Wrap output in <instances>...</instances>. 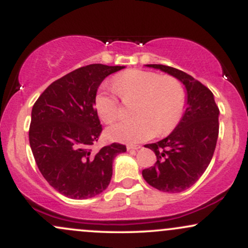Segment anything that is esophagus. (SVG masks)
Wrapping results in <instances>:
<instances>
[{"instance_id": "1", "label": "esophagus", "mask_w": 248, "mask_h": 248, "mask_svg": "<svg viewBox=\"0 0 248 248\" xmlns=\"http://www.w3.org/2000/svg\"><path fill=\"white\" fill-rule=\"evenodd\" d=\"M140 146H134V144H128L127 146V150L128 152H129V150H138V149H140Z\"/></svg>"}]
</instances>
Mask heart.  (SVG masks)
<instances>
[{"instance_id":"b5f03b06","label":"heart","mask_w":248,"mask_h":248,"mask_svg":"<svg viewBox=\"0 0 248 248\" xmlns=\"http://www.w3.org/2000/svg\"><path fill=\"white\" fill-rule=\"evenodd\" d=\"M114 88L124 102L136 101L132 121H120L108 127L109 140L124 143H139L166 133L175 126L183 114L186 92L172 77H162L149 71L134 70L115 79ZM94 106L104 122L115 121L120 110L113 90L104 88L96 93Z\"/></svg>"}]
</instances>
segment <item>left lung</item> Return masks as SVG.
Wrapping results in <instances>:
<instances>
[{
  "label": "left lung",
  "instance_id": "obj_1",
  "mask_svg": "<svg viewBox=\"0 0 248 248\" xmlns=\"http://www.w3.org/2000/svg\"><path fill=\"white\" fill-rule=\"evenodd\" d=\"M146 66L163 71L186 86V108L166 139L144 146L155 153L157 161L144 169L142 176L160 191H184L198 181L212 160L219 133V108L211 91L187 73L160 64Z\"/></svg>",
  "mask_w": 248,
  "mask_h": 248
}]
</instances>
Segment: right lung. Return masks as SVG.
<instances>
[{
	"label": "right lung",
	"mask_w": 248,
	"mask_h": 248,
	"mask_svg": "<svg viewBox=\"0 0 248 248\" xmlns=\"http://www.w3.org/2000/svg\"><path fill=\"white\" fill-rule=\"evenodd\" d=\"M124 66L91 64L53 81L31 112L30 147L43 177L72 199L92 198L107 189L113 161L126 146L112 143L92 153L102 132L94 108L96 91L106 77Z\"/></svg>",
	"instance_id": "add662e5"
}]
</instances>
